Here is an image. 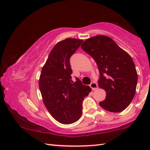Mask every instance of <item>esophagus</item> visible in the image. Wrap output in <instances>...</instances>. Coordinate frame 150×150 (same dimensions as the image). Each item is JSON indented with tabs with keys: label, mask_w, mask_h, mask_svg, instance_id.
Here are the masks:
<instances>
[{
	"label": "esophagus",
	"mask_w": 150,
	"mask_h": 150,
	"mask_svg": "<svg viewBox=\"0 0 150 150\" xmlns=\"http://www.w3.org/2000/svg\"><path fill=\"white\" fill-rule=\"evenodd\" d=\"M90 87L92 89V90H95L96 89L98 88V84L97 82H92L90 84Z\"/></svg>",
	"instance_id": "esophagus-1"
}]
</instances>
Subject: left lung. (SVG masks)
<instances>
[{
    "instance_id": "1",
    "label": "left lung",
    "mask_w": 150,
    "mask_h": 150,
    "mask_svg": "<svg viewBox=\"0 0 150 150\" xmlns=\"http://www.w3.org/2000/svg\"><path fill=\"white\" fill-rule=\"evenodd\" d=\"M81 48L96 62L100 74L98 86L106 92L100 106L114 113L126 109L135 96L137 83V73L132 57L104 35L87 39Z\"/></svg>"
}]
</instances>
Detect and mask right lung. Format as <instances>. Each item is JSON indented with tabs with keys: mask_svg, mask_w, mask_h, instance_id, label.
I'll return each instance as SVG.
<instances>
[{
	"mask_svg": "<svg viewBox=\"0 0 150 150\" xmlns=\"http://www.w3.org/2000/svg\"><path fill=\"white\" fill-rule=\"evenodd\" d=\"M83 40L66 39L53 47L42 69L39 89L44 104L52 117L59 122L69 124L81 116L82 101L91 91L75 77L71 79L70 58Z\"/></svg>",
	"mask_w": 150,
	"mask_h": 150,
	"instance_id": "right-lung-1",
	"label": "right lung"
}]
</instances>
